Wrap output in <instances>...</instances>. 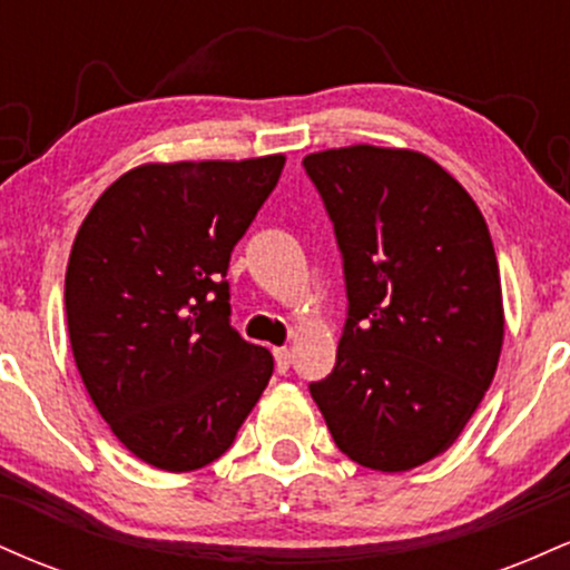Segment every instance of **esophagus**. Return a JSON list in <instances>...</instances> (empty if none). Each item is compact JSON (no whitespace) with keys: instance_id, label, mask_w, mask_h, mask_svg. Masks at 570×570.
I'll return each mask as SVG.
<instances>
[{"instance_id":"esophagus-1","label":"esophagus","mask_w":570,"mask_h":570,"mask_svg":"<svg viewBox=\"0 0 570 570\" xmlns=\"http://www.w3.org/2000/svg\"><path fill=\"white\" fill-rule=\"evenodd\" d=\"M273 356H276V367H278V372L289 370V364H292V353H289V348H276V351H273Z\"/></svg>"}]
</instances>
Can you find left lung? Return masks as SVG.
Returning <instances> with one entry per match:
<instances>
[{
	"label": "left lung",
	"mask_w": 570,
	"mask_h": 570,
	"mask_svg": "<svg viewBox=\"0 0 570 570\" xmlns=\"http://www.w3.org/2000/svg\"><path fill=\"white\" fill-rule=\"evenodd\" d=\"M343 257L337 362L311 383L332 440L375 472L448 450L503 343L501 278L476 203L426 155L370 144L307 155Z\"/></svg>",
	"instance_id": "left-lung-1"
}]
</instances>
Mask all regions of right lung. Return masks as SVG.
<instances>
[{
	"mask_svg": "<svg viewBox=\"0 0 570 570\" xmlns=\"http://www.w3.org/2000/svg\"><path fill=\"white\" fill-rule=\"evenodd\" d=\"M284 155L141 166L85 217L67 322L85 389L134 455L193 472L225 455L273 356L230 324L227 267Z\"/></svg>",
	"mask_w": 570,
	"mask_h": 570,
	"instance_id": "1",
	"label": "right lung"
}]
</instances>
